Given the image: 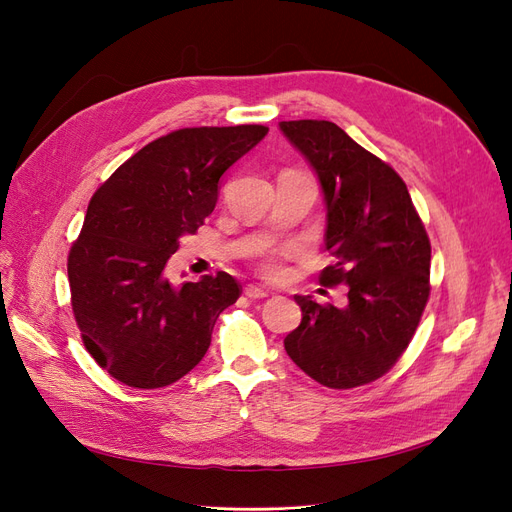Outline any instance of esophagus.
<instances>
[{
	"mask_svg": "<svg viewBox=\"0 0 512 512\" xmlns=\"http://www.w3.org/2000/svg\"><path fill=\"white\" fill-rule=\"evenodd\" d=\"M245 297H250V299H265V297H269V292H267L265 288L256 286V284H250V286H245Z\"/></svg>",
	"mask_w": 512,
	"mask_h": 512,
	"instance_id": "34e87169",
	"label": "esophagus"
}]
</instances>
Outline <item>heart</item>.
<instances>
[{"instance_id": "heart-1", "label": "heart", "mask_w": 512, "mask_h": 512, "mask_svg": "<svg viewBox=\"0 0 512 512\" xmlns=\"http://www.w3.org/2000/svg\"><path fill=\"white\" fill-rule=\"evenodd\" d=\"M292 254H294L292 247H284V250H265V252L260 254V260H258L260 271L265 273V275H269V277L282 275V271H284L282 262H284L288 256H292Z\"/></svg>"}]
</instances>
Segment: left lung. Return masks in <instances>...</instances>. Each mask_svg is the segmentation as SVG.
Listing matches in <instances>:
<instances>
[{
	"mask_svg": "<svg viewBox=\"0 0 512 512\" xmlns=\"http://www.w3.org/2000/svg\"><path fill=\"white\" fill-rule=\"evenodd\" d=\"M282 132L314 166L327 200L324 245L333 265L322 286H348V305L294 297L301 324L284 348L329 389L382 378L406 352L429 301L431 243L410 192L393 166L333 121H282Z\"/></svg>",
	"mask_w": 512,
	"mask_h": 512,
	"instance_id": "obj_1",
	"label": "left lung"
}]
</instances>
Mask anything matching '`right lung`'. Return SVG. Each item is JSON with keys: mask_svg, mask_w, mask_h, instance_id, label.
<instances>
[{"mask_svg": "<svg viewBox=\"0 0 512 512\" xmlns=\"http://www.w3.org/2000/svg\"><path fill=\"white\" fill-rule=\"evenodd\" d=\"M267 126L181 128L123 162L91 196L68 254L70 303L94 361L132 389H162L203 359L215 320L241 297L220 271L175 286L168 258L218 203L226 168Z\"/></svg>", "mask_w": 512, "mask_h": 512, "instance_id": "obj_1", "label": "right lung"}]
</instances>
